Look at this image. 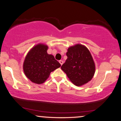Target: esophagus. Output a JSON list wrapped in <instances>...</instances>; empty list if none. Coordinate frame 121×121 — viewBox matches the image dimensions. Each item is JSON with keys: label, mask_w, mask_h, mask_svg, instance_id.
I'll list each match as a JSON object with an SVG mask.
<instances>
[{"label": "esophagus", "mask_w": 121, "mask_h": 121, "mask_svg": "<svg viewBox=\"0 0 121 121\" xmlns=\"http://www.w3.org/2000/svg\"><path fill=\"white\" fill-rule=\"evenodd\" d=\"M59 63H60V64H61V65H62V64H63V61L62 60H59Z\"/></svg>", "instance_id": "34e87169"}]
</instances>
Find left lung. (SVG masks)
<instances>
[{"label": "left lung", "mask_w": 121, "mask_h": 121, "mask_svg": "<svg viewBox=\"0 0 121 121\" xmlns=\"http://www.w3.org/2000/svg\"><path fill=\"white\" fill-rule=\"evenodd\" d=\"M67 59L61 69L74 85L81 86L92 79L95 73V64L90 52L83 45L69 47Z\"/></svg>", "instance_id": "8db88e82"}]
</instances>
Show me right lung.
I'll use <instances>...</instances> for the list:
<instances>
[{
	"label": "right lung",
	"mask_w": 121,
	"mask_h": 121,
	"mask_svg": "<svg viewBox=\"0 0 121 121\" xmlns=\"http://www.w3.org/2000/svg\"><path fill=\"white\" fill-rule=\"evenodd\" d=\"M48 48L47 45L38 44L30 50L25 58L24 74L34 83H43L52 72L61 66L53 55L47 53Z\"/></svg>",
	"instance_id": "add662e5"
}]
</instances>
